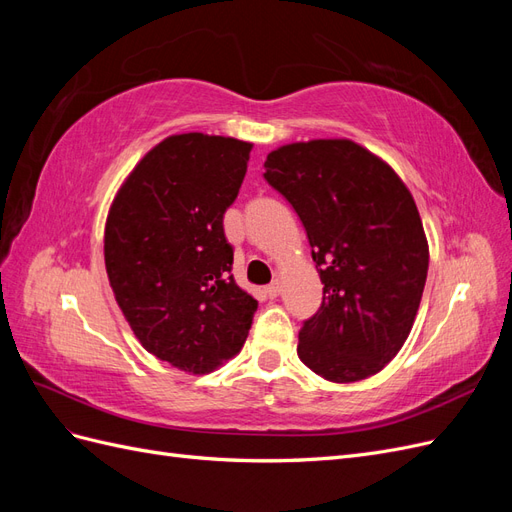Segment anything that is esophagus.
I'll return each mask as SVG.
<instances>
[{
  "mask_svg": "<svg viewBox=\"0 0 512 512\" xmlns=\"http://www.w3.org/2000/svg\"><path fill=\"white\" fill-rule=\"evenodd\" d=\"M280 290H282V284H280V280H273L267 288H265V292H267V297L269 299H275V297H280Z\"/></svg>",
  "mask_w": 512,
  "mask_h": 512,
  "instance_id": "esophagus-1",
  "label": "esophagus"
}]
</instances>
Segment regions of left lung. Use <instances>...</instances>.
Returning a JSON list of instances; mask_svg holds the SVG:
<instances>
[{"instance_id": "8db88e82", "label": "left lung", "mask_w": 512, "mask_h": 512, "mask_svg": "<svg viewBox=\"0 0 512 512\" xmlns=\"http://www.w3.org/2000/svg\"><path fill=\"white\" fill-rule=\"evenodd\" d=\"M265 168L301 218L324 284L299 359L329 382L378 374L406 344L427 280L429 245L410 190L350 138L282 145Z\"/></svg>"}]
</instances>
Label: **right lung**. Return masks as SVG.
<instances>
[{"label": "right lung", "instance_id": "add662e5", "mask_svg": "<svg viewBox=\"0 0 512 512\" xmlns=\"http://www.w3.org/2000/svg\"><path fill=\"white\" fill-rule=\"evenodd\" d=\"M252 143L173 134L121 183L104 226V265L138 342L185 374L239 354L258 301L237 286L224 213L235 203Z\"/></svg>", "mask_w": 512, "mask_h": 512}]
</instances>
